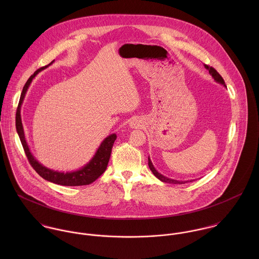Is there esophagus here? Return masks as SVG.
<instances>
[{
  "mask_svg": "<svg viewBox=\"0 0 259 259\" xmlns=\"http://www.w3.org/2000/svg\"><path fill=\"white\" fill-rule=\"evenodd\" d=\"M131 125H132L133 127H136V126L138 125V122H135V121H133V122L131 123Z\"/></svg>",
  "mask_w": 259,
  "mask_h": 259,
  "instance_id": "esophagus-1",
  "label": "esophagus"
}]
</instances>
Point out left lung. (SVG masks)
<instances>
[{
  "label": "left lung",
  "mask_w": 259,
  "mask_h": 259,
  "mask_svg": "<svg viewBox=\"0 0 259 259\" xmlns=\"http://www.w3.org/2000/svg\"><path fill=\"white\" fill-rule=\"evenodd\" d=\"M204 68L208 70L209 74L212 75V77L214 78V80H215L217 82L221 83V84H222L223 87H225V88H226V84H225V82H224V80H223L222 75L217 72V70H215V69H213L212 67H209V66H207V65H204ZM148 166H149V168H150L151 172L155 176V178H157V179H158L160 182H162V183H166V184H174V185H183V184L187 183V182H181V181H177V180L168 179V178H166V177L162 176L161 174H159V172L154 168V166H153V164H152V162H151V160H150L149 156H148ZM190 182H191V181H190Z\"/></svg>",
  "instance_id": "8db88e82"
}]
</instances>
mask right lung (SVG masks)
I'll list each match as a JSON object with an SVG mask.
<instances>
[{
	"instance_id": "1",
	"label": "right lung",
	"mask_w": 259,
	"mask_h": 259,
	"mask_svg": "<svg viewBox=\"0 0 259 259\" xmlns=\"http://www.w3.org/2000/svg\"><path fill=\"white\" fill-rule=\"evenodd\" d=\"M54 62L55 61H53L51 64H49V66H51ZM49 66H46V67H44L41 69H38L37 71H36L34 74H32L29 77V79L27 80L26 84L23 88V92L21 94L19 106H18L17 112H16L17 133L20 137L22 146L24 148V150L26 152V155H27L31 165L33 166V168L37 171V174L44 180H46L48 182H51L53 184H56V185H66V186L91 185L97 179H99L107 169V166H108V163H109V160H110V157H111V148H112L113 143L116 139L115 134H111L102 142L101 146L97 149L95 155L93 156V158L87 164H84L81 168H79L77 170L68 171V172H64V171L61 172V171H58V170L50 169V168L44 166L41 163H39L37 159L35 158V156L32 154L31 149L29 148L28 143L26 141L24 127H23V123H22V118H21V107H22L25 96L27 94V91H28L33 78L41 70L46 69Z\"/></svg>"
}]
</instances>
